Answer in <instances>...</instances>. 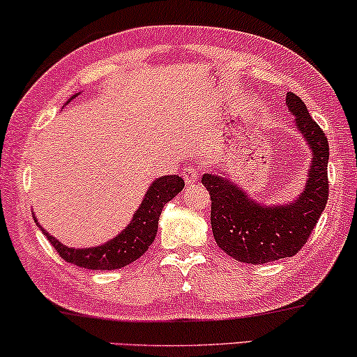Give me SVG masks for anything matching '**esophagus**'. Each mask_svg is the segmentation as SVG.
I'll return each mask as SVG.
<instances>
[{"label": "esophagus", "mask_w": 357, "mask_h": 357, "mask_svg": "<svg viewBox=\"0 0 357 357\" xmlns=\"http://www.w3.org/2000/svg\"><path fill=\"white\" fill-rule=\"evenodd\" d=\"M198 177H200V170H198L195 165H188V167L183 169L185 183H195Z\"/></svg>", "instance_id": "1"}]
</instances>
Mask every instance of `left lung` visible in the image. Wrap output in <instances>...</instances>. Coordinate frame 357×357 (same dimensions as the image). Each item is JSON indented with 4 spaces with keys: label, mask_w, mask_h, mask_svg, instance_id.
<instances>
[{
    "label": "left lung",
    "mask_w": 357,
    "mask_h": 357,
    "mask_svg": "<svg viewBox=\"0 0 357 357\" xmlns=\"http://www.w3.org/2000/svg\"><path fill=\"white\" fill-rule=\"evenodd\" d=\"M287 105L297 116L295 124L313 151L310 178L297 202L285 206H261L220 175L205 174L202 178L211 197V229L216 244L239 262L266 264L295 256L326 206L330 193L328 139L300 96L287 93Z\"/></svg>",
    "instance_id": "left-lung-1"
}]
</instances>
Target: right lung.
I'll list each match as a JSON object with an SVG mask.
<instances>
[{
	"label": "right lung",
	"mask_w": 357,
	"mask_h": 357,
	"mask_svg": "<svg viewBox=\"0 0 357 357\" xmlns=\"http://www.w3.org/2000/svg\"><path fill=\"white\" fill-rule=\"evenodd\" d=\"M183 187V178L178 175H165V177L154 180L128 228L116 238L98 248H67L52 236H49V233H45V229L40 228L37 221L36 223L39 225L40 231L47 236L49 243L66 262L91 271L121 269V267H126L131 262L137 261L154 243L162 208L177 193L182 192Z\"/></svg>",
	"instance_id": "obj_1"
}]
</instances>
